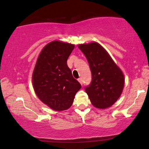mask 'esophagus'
<instances>
[{"mask_svg": "<svg viewBox=\"0 0 149 149\" xmlns=\"http://www.w3.org/2000/svg\"><path fill=\"white\" fill-rule=\"evenodd\" d=\"M78 81H79V82L80 83V84H81V85H83V81H82V79H81V78H79V79H78Z\"/></svg>", "mask_w": 149, "mask_h": 149, "instance_id": "34e87169", "label": "esophagus"}]
</instances>
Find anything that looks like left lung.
I'll return each instance as SVG.
<instances>
[{
  "mask_svg": "<svg viewBox=\"0 0 149 149\" xmlns=\"http://www.w3.org/2000/svg\"><path fill=\"white\" fill-rule=\"evenodd\" d=\"M85 54L92 74V81L85 88L92 104L105 109L119 99L124 87L123 72L107 50L96 42L79 45Z\"/></svg>",
  "mask_w": 149,
  "mask_h": 149,
  "instance_id": "8db88e82",
  "label": "left lung"
}]
</instances>
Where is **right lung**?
I'll use <instances>...</instances> for the list:
<instances>
[{
  "instance_id": "right-lung-1",
  "label": "right lung",
  "mask_w": 149,
  "mask_h": 149,
  "mask_svg": "<svg viewBox=\"0 0 149 149\" xmlns=\"http://www.w3.org/2000/svg\"><path fill=\"white\" fill-rule=\"evenodd\" d=\"M74 45L54 41L41 50L33 72L35 92L44 104L56 111L67 110L81 86L74 78L67 60Z\"/></svg>"
}]
</instances>
